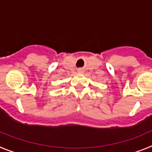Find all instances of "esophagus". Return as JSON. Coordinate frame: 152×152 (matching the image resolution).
<instances>
[{"mask_svg":"<svg viewBox=\"0 0 152 152\" xmlns=\"http://www.w3.org/2000/svg\"><path fill=\"white\" fill-rule=\"evenodd\" d=\"M78 72H79V73H82V72H83V70H82V69L78 70Z\"/></svg>","mask_w":152,"mask_h":152,"instance_id":"1","label":"esophagus"}]
</instances>
